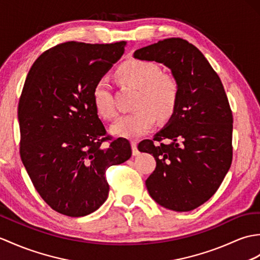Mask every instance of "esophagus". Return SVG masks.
<instances>
[{"instance_id":"1","label":"esophagus","mask_w":260,"mask_h":260,"mask_svg":"<svg viewBox=\"0 0 260 260\" xmlns=\"http://www.w3.org/2000/svg\"><path fill=\"white\" fill-rule=\"evenodd\" d=\"M132 150H133V156H137L138 154H140V152H138V149H137V142H135V141H133L132 143Z\"/></svg>"}]
</instances>
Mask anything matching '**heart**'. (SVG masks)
<instances>
[{"instance_id":"heart-1","label":"heart","mask_w":260,"mask_h":260,"mask_svg":"<svg viewBox=\"0 0 260 260\" xmlns=\"http://www.w3.org/2000/svg\"><path fill=\"white\" fill-rule=\"evenodd\" d=\"M122 81L138 90L135 112L120 116L112 125L113 135L123 138H138L154 127L156 117L167 119L175 111L178 96V85L171 75L161 74L157 65L133 59L124 63L118 70ZM96 111L102 117L111 119L116 115V108L106 80L99 81L93 90Z\"/></svg>"}]
</instances>
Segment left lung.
Instances as JSON below:
<instances>
[{
	"mask_svg": "<svg viewBox=\"0 0 260 260\" xmlns=\"http://www.w3.org/2000/svg\"><path fill=\"white\" fill-rule=\"evenodd\" d=\"M134 58L164 64L178 85L172 117L138 150L156 160L146 179L150 197L167 209L189 212L215 194L232 165L233 114L224 86L203 53L183 39L142 47Z\"/></svg>",
	"mask_w": 260,
	"mask_h": 260,
	"instance_id": "8db88e82",
	"label": "left lung"
}]
</instances>
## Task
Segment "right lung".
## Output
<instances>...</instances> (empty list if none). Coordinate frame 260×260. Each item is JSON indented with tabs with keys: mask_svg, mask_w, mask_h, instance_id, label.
<instances>
[{
	"mask_svg": "<svg viewBox=\"0 0 260 260\" xmlns=\"http://www.w3.org/2000/svg\"><path fill=\"white\" fill-rule=\"evenodd\" d=\"M125 45L66 42L41 54L27 74L17 110L21 159L40 196L59 214L99 209L110 191L106 170L132 156L127 140L106 135L93 100L96 83Z\"/></svg>",
	"mask_w": 260,
	"mask_h": 260,
	"instance_id": "1",
	"label": "right lung"
}]
</instances>
